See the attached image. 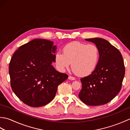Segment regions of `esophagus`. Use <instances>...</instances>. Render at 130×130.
<instances>
[{
	"label": "esophagus",
	"instance_id": "obj_1",
	"mask_svg": "<svg viewBox=\"0 0 130 130\" xmlns=\"http://www.w3.org/2000/svg\"><path fill=\"white\" fill-rule=\"evenodd\" d=\"M69 79H70V80H74L75 79V78H74V77H73V76H69Z\"/></svg>",
	"mask_w": 130,
	"mask_h": 130
}]
</instances>
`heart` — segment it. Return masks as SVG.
Segmentation results:
<instances>
[{
  "instance_id": "heart-1",
  "label": "heart",
  "mask_w": 130,
  "mask_h": 130,
  "mask_svg": "<svg viewBox=\"0 0 130 130\" xmlns=\"http://www.w3.org/2000/svg\"><path fill=\"white\" fill-rule=\"evenodd\" d=\"M99 52L93 44L73 42L65 45L62 53L55 54V62L59 70L63 71L70 67L80 76H85L94 70L99 60Z\"/></svg>"
}]
</instances>
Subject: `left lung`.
<instances>
[{
  "mask_svg": "<svg viewBox=\"0 0 130 130\" xmlns=\"http://www.w3.org/2000/svg\"><path fill=\"white\" fill-rule=\"evenodd\" d=\"M94 43L99 52L97 65L89 75L80 79V99L89 106L105 104L120 92L125 76L122 56L108 41L101 38L85 39Z\"/></svg>",
  "mask_w": 130,
  "mask_h": 130,
  "instance_id": "left-lung-1",
  "label": "left lung"
}]
</instances>
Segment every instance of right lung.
I'll list each match as a JSON object with an SVG mask.
<instances>
[{
  "mask_svg": "<svg viewBox=\"0 0 130 130\" xmlns=\"http://www.w3.org/2000/svg\"><path fill=\"white\" fill-rule=\"evenodd\" d=\"M56 46L52 41L34 39L21 46L9 65L10 85L24 104L39 107L55 97L57 87L68 78L51 65L55 62Z\"/></svg>",
  "mask_w": 130,
  "mask_h": 130,
  "instance_id": "obj_1",
  "label": "right lung"
}]
</instances>
